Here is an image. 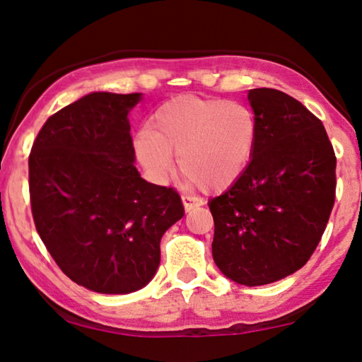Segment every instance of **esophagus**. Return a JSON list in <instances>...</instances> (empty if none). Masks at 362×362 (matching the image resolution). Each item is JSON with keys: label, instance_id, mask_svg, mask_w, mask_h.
<instances>
[{"label": "esophagus", "instance_id": "obj_1", "mask_svg": "<svg viewBox=\"0 0 362 362\" xmlns=\"http://www.w3.org/2000/svg\"><path fill=\"white\" fill-rule=\"evenodd\" d=\"M181 199H182V204H185L186 211H192L194 207L201 206V204H202L201 199H197V197H194V196H187V194H185V196H182Z\"/></svg>", "mask_w": 362, "mask_h": 362}]
</instances>
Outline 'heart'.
Here are the masks:
<instances>
[{
    "instance_id": "obj_1",
    "label": "heart",
    "mask_w": 362,
    "mask_h": 362,
    "mask_svg": "<svg viewBox=\"0 0 362 362\" xmlns=\"http://www.w3.org/2000/svg\"><path fill=\"white\" fill-rule=\"evenodd\" d=\"M256 119L237 101L180 98L161 106L137 139L139 158L156 177L170 176L180 158L182 176L206 192L233 185L253 156Z\"/></svg>"
}]
</instances>
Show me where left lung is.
Returning <instances> with one entry per match:
<instances>
[{"label":"left lung","mask_w":362,"mask_h":362,"mask_svg":"<svg viewBox=\"0 0 362 362\" xmlns=\"http://www.w3.org/2000/svg\"><path fill=\"white\" fill-rule=\"evenodd\" d=\"M256 145L243 175L209 202L212 256L228 279L263 286L300 269L327 228L337 156L322 120L289 94L248 93Z\"/></svg>","instance_id":"1"}]
</instances>
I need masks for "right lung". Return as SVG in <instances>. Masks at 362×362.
I'll return each mask as SVG.
<instances>
[{
	"label": "right lung",
	"mask_w": 362,
	"mask_h": 362,
	"mask_svg": "<svg viewBox=\"0 0 362 362\" xmlns=\"http://www.w3.org/2000/svg\"><path fill=\"white\" fill-rule=\"evenodd\" d=\"M140 93H91L42 125L29 155L34 223L57 266L101 294L142 289L180 194L140 177L127 114Z\"/></svg>",
	"instance_id": "add662e5"
}]
</instances>
